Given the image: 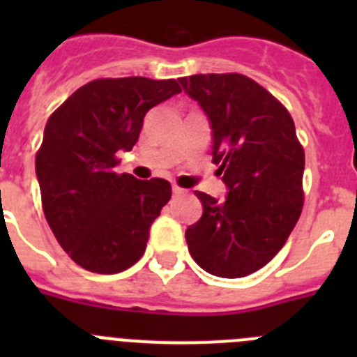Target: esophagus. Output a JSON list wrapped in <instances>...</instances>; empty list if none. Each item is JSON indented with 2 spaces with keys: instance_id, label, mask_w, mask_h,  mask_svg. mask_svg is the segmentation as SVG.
Listing matches in <instances>:
<instances>
[{
  "instance_id": "34e87169",
  "label": "esophagus",
  "mask_w": 357,
  "mask_h": 357,
  "mask_svg": "<svg viewBox=\"0 0 357 357\" xmlns=\"http://www.w3.org/2000/svg\"><path fill=\"white\" fill-rule=\"evenodd\" d=\"M172 191H173V197H181V195L184 193V189H182V188H178V185H173V188H172Z\"/></svg>"
}]
</instances>
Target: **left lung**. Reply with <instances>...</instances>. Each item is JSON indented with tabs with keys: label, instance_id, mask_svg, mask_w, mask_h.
Here are the masks:
<instances>
[{
	"label": "left lung",
	"instance_id": "obj_1",
	"mask_svg": "<svg viewBox=\"0 0 357 357\" xmlns=\"http://www.w3.org/2000/svg\"><path fill=\"white\" fill-rule=\"evenodd\" d=\"M213 130V162L227 197L195 191L204 213L185 230L189 254L225 279L250 275L275 257L298 222L304 150L282 103L238 73L181 78Z\"/></svg>",
	"mask_w": 357,
	"mask_h": 357
}]
</instances>
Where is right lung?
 I'll return each instance as SVG.
<instances>
[{
	"mask_svg": "<svg viewBox=\"0 0 357 357\" xmlns=\"http://www.w3.org/2000/svg\"><path fill=\"white\" fill-rule=\"evenodd\" d=\"M178 93L176 80L102 78L75 91L50 116L36 157L44 216L85 270L119 273L144 254L172 185L118 175L114 168L119 151H130L139 139L148 110Z\"/></svg>",
	"mask_w": 357,
	"mask_h": 357,
	"instance_id": "add662e5",
	"label": "right lung"
}]
</instances>
